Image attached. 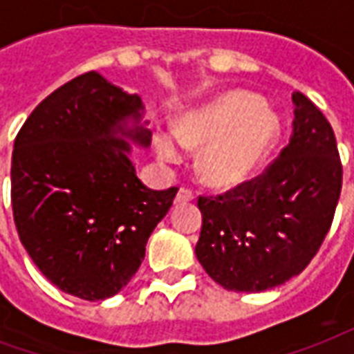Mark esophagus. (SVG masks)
<instances>
[{
    "mask_svg": "<svg viewBox=\"0 0 354 354\" xmlns=\"http://www.w3.org/2000/svg\"><path fill=\"white\" fill-rule=\"evenodd\" d=\"M193 197H195V195H193L192 189H187V187H182V189L178 192L176 199H174V201H176L178 205H182V203H189V201H193Z\"/></svg>",
    "mask_w": 354,
    "mask_h": 354,
    "instance_id": "obj_1",
    "label": "esophagus"
}]
</instances>
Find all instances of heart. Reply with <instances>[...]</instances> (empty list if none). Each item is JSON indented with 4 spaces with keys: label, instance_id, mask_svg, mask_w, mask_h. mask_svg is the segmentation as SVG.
Segmentation results:
<instances>
[{
    "label": "heart",
    "instance_id": "1",
    "mask_svg": "<svg viewBox=\"0 0 354 354\" xmlns=\"http://www.w3.org/2000/svg\"><path fill=\"white\" fill-rule=\"evenodd\" d=\"M277 132V119L248 93H227L203 108L185 113L174 136L185 149L205 147L199 174L212 187L241 184L258 167ZM162 161L180 159V147L170 136L157 140Z\"/></svg>",
    "mask_w": 354,
    "mask_h": 354
}]
</instances>
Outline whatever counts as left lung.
<instances>
[{
    "instance_id": "1",
    "label": "left lung",
    "mask_w": 354,
    "mask_h": 354,
    "mask_svg": "<svg viewBox=\"0 0 354 354\" xmlns=\"http://www.w3.org/2000/svg\"><path fill=\"white\" fill-rule=\"evenodd\" d=\"M288 146L260 176L201 195L195 246L203 269L233 292H263L309 266L334 220L343 167L332 124L305 94H292Z\"/></svg>"
}]
</instances>
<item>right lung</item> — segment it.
<instances>
[{"label":"right lung","instance_id":"right-lung-1","mask_svg":"<svg viewBox=\"0 0 354 354\" xmlns=\"http://www.w3.org/2000/svg\"><path fill=\"white\" fill-rule=\"evenodd\" d=\"M140 109L138 94L87 72L50 93L15 138L11 203L20 243L55 286L81 299H106L127 286L178 193L149 189L136 176L123 136L149 146Z\"/></svg>","mask_w":354,"mask_h":354}]
</instances>
